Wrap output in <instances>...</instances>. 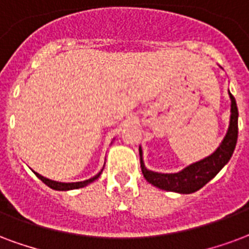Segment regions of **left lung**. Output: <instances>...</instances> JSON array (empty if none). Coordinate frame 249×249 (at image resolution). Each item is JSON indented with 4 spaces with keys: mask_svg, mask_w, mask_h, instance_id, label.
<instances>
[{
    "mask_svg": "<svg viewBox=\"0 0 249 249\" xmlns=\"http://www.w3.org/2000/svg\"><path fill=\"white\" fill-rule=\"evenodd\" d=\"M231 99V116H230V125L228 130L222 143L218 149L210 154L209 157L203 158L200 161L191 163L183 170L178 173H157L146 169L142 160V150L140 148V162H141V170L145 179L156 186L161 190L174 191L179 194H191L199 189H202L207 182L213 179V177L222 170L224 165L232 157L237 141V106L235 97L228 91Z\"/></svg>",
    "mask_w": 249,
    "mask_h": 249,
    "instance_id": "8db88e82",
    "label": "left lung"
}]
</instances>
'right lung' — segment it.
Returning a JSON list of instances; mask_svg holds the SVG:
<instances>
[{"instance_id":"1","label":"right lung","mask_w":249,"mask_h":249,"mask_svg":"<svg viewBox=\"0 0 249 249\" xmlns=\"http://www.w3.org/2000/svg\"><path fill=\"white\" fill-rule=\"evenodd\" d=\"M103 169H104V167H103ZM103 169H101V171H103ZM101 171L100 173H97L95 177L89 178V179H86V181H82V182H71V183L53 181V179H49V178H46V177L40 176V174H38V173H36V176L38 177V178H39L40 181L43 182L45 185H47L49 187H51V189H54V190L67 191V190H73V189H80V187H84V186L89 185V183H92L93 181H96L97 178L100 177Z\"/></svg>"}]
</instances>
